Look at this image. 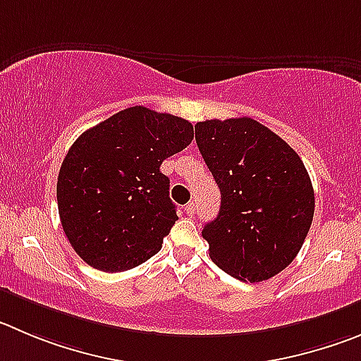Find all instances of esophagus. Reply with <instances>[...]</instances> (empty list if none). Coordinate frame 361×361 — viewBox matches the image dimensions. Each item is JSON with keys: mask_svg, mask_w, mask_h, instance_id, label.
Returning <instances> with one entry per match:
<instances>
[{"mask_svg": "<svg viewBox=\"0 0 361 361\" xmlns=\"http://www.w3.org/2000/svg\"><path fill=\"white\" fill-rule=\"evenodd\" d=\"M185 214H187L188 217H192V215L196 214V204H194V203L185 204Z\"/></svg>", "mask_w": 361, "mask_h": 361, "instance_id": "esophagus-1", "label": "esophagus"}]
</instances>
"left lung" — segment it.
Listing matches in <instances>:
<instances>
[{
    "label": "left lung",
    "mask_w": 361,
    "mask_h": 361,
    "mask_svg": "<svg viewBox=\"0 0 361 361\" xmlns=\"http://www.w3.org/2000/svg\"><path fill=\"white\" fill-rule=\"evenodd\" d=\"M196 142L215 183L221 210L201 235L217 267L242 281H265L298 257L315 196L299 154L251 117L203 121Z\"/></svg>",
    "instance_id": "left-lung-1"
}]
</instances>
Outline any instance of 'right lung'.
<instances>
[{"label": "right lung", "instance_id": "add662e5", "mask_svg": "<svg viewBox=\"0 0 361 361\" xmlns=\"http://www.w3.org/2000/svg\"><path fill=\"white\" fill-rule=\"evenodd\" d=\"M192 139L187 119L146 106L80 135L60 167L56 201L67 240L85 264L123 272L160 251L178 221L160 165Z\"/></svg>", "mask_w": 361, "mask_h": 361}]
</instances>
